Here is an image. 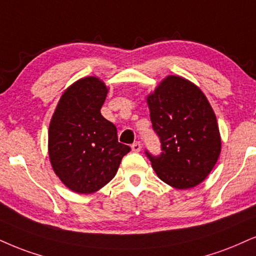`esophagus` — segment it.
Instances as JSON below:
<instances>
[{"instance_id": "1", "label": "esophagus", "mask_w": 256, "mask_h": 256, "mask_svg": "<svg viewBox=\"0 0 256 256\" xmlns=\"http://www.w3.org/2000/svg\"><path fill=\"white\" fill-rule=\"evenodd\" d=\"M132 150H133V152H140L141 150V144L140 142H134L132 144Z\"/></svg>"}]
</instances>
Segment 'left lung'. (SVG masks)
I'll list each match as a JSON object with an SVG mask.
<instances>
[{
	"mask_svg": "<svg viewBox=\"0 0 256 256\" xmlns=\"http://www.w3.org/2000/svg\"><path fill=\"white\" fill-rule=\"evenodd\" d=\"M162 153H144L154 171L172 188H194L206 178L220 153L217 120L204 94L191 82L168 76L147 98Z\"/></svg>",
	"mask_w": 256,
	"mask_h": 256,
	"instance_id": "1",
	"label": "left lung"
}]
</instances>
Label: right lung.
I'll use <instances>...</instances> for the list:
<instances>
[{
	"mask_svg": "<svg viewBox=\"0 0 256 256\" xmlns=\"http://www.w3.org/2000/svg\"><path fill=\"white\" fill-rule=\"evenodd\" d=\"M108 89L96 77L76 82L62 94L48 129V154L59 179L77 194H92L115 176L130 147L100 115Z\"/></svg>",
	"mask_w": 256,
	"mask_h": 256,
	"instance_id": "add662e5",
	"label": "right lung"
}]
</instances>
